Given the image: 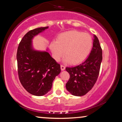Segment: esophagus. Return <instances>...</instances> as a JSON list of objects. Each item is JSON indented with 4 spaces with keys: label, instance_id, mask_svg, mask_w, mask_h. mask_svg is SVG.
<instances>
[{
    "label": "esophagus",
    "instance_id": "esophagus-1",
    "mask_svg": "<svg viewBox=\"0 0 122 122\" xmlns=\"http://www.w3.org/2000/svg\"><path fill=\"white\" fill-rule=\"evenodd\" d=\"M65 68H66V67L63 65H61V71H64V70L65 69Z\"/></svg>",
    "mask_w": 122,
    "mask_h": 122
}]
</instances>
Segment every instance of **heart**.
Here are the masks:
<instances>
[{
	"label": "heart",
	"instance_id": "heart-1",
	"mask_svg": "<svg viewBox=\"0 0 122 122\" xmlns=\"http://www.w3.org/2000/svg\"><path fill=\"white\" fill-rule=\"evenodd\" d=\"M92 47V39L90 35L75 30L60 34L50 46L55 60L59 61L65 51L64 61L73 65L83 62L89 54Z\"/></svg>",
	"mask_w": 122,
	"mask_h": 122
}]
</instances>
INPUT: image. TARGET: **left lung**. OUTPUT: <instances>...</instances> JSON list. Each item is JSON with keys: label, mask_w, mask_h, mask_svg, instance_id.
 <instances>
[{"label": "left lung", "mask_w": 122, "mask_h": 122, "mask_svg": "<svg viewBox=\"0 0 122 122\" xmlns=\"http://www.w3.org/2000/svg\"><path fill=\"white\" fill-rule=\"evenodd\" d=\"M102 60V48L97 37L94 35L92 48L86 60L77 66L66 68L70 75L66 86L70 93L81 96L92 89L97 80Z\"/></svg>", "instance_id": "1"}]
</instances>
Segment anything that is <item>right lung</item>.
Wrapping results in <instances>:
<instances>
[{
    "instance_id": "right-lung-1",
    "label": "right lung",
    "mask_w": 122,
    "mask_h": 122,
    "mask_svg": "<svg viewBox=\"0 0 122 122\" xmlns=\"http://www.w3.org/2000/svg\"><path fill=\"white\" fill-rule=\"evenodd\" d=\"M48 26L28 32L19 43L16 53L18 73L23 87L30 94L43 96L50 91L55 77L61 72L60 65L47 51L34 50L32 39Z\"/></svg>"
}]
</instances>
